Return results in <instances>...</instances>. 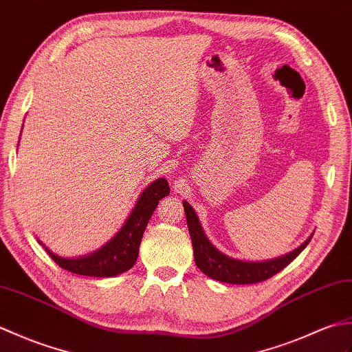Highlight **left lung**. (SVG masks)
<instances>
[{
    "instance_id": "8db88e82",
    "label": "left lung",
    "mask_w": 352,
    "mask_h": 352,
    "mask_svg": "<svg viewBox=\"0 0 352 352\" xmlns=\"http://www.w3.org/2000/svg\"><path fill=\"white\" fill-rule=\"evenodd\" d=\"M184 209L186 215V224H188V232L192 241L194 261H196V265L203 274H206L208 277L223 283L252 285L268 280L270 277L282 271L285 267H287V265L307 247L311 236H314L310 235L307 241H304L298 248L294 250V252L287 253L282 257H276V259L263 262L238 261L233 259V257L226 256L215 245H212V242L206 238L205 232L201 229L197 214L194 212V209L188 201H184Z\"/></svg>"
}]
</instances>
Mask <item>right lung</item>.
<instances>
[{"label": "right lung", "mask_w": 352, "mask_h": 352, "mask_svg": "<svg viewBox=\"0 0 352 352\" xmlns=\"http://www.w3.org/2000/svg\"><path fill=\"white\" fill-rule=\"evenodd\" d=\"M168 194L170 186L166 179H156L138 197L128 220L116 233V236L108 241L104 247L87 256L67 259V257L54 254L48 247H45L42 241H37L38 244L45 247L46 253L52 257V261L66 271L90 277H113L122 274V272L134 267L146 226L149 223L155 208L158 206L160 200Z\"/></svg>", "instance_id": "obj_1"}]
</instances>
